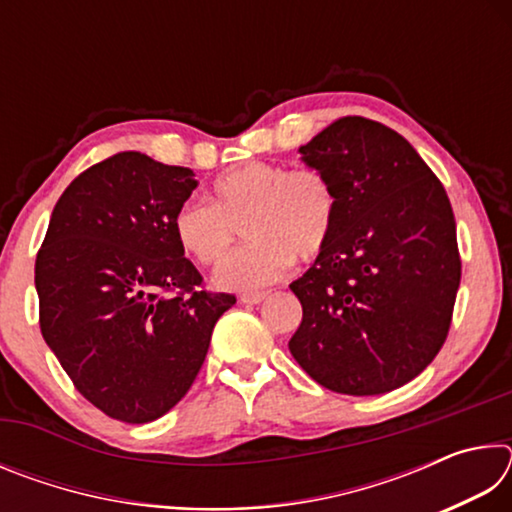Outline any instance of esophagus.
<instances>
[{
	"instance_id": "34e87169",
	"label": "esophagus",
	"mask_w": 512,
	"mask_h": 512,
	"mask_svg": "<svg viewBox=\"0 0 512 512\" xmlns=\"http://www.w3.org/2000/svg\"><path fill=\"white\" fill-rule=\"evenodd\" d=\"M268 293L266 291H250V293H241V302L246 305H259V302L266 300Z\"/></svg>"
}]
</instances>
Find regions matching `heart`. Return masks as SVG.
<instances>
[{"mask_svg":"<svg viewBox=\"0 0 512 512\" xmlns=\"http://www.w3.org/2000/svg\"><path fill=\"white\" fill-rule=\"evenodd\" d=\"M339 194L325 171L246 162L214 180L210 203L187 201L173 216L178 246L198 264L225 255L241 225L244 246L223 259L214 280L253 291L289 271L293 259L318 257L334 235Z\"/></svg>","mask_w":512,"mask_h":512,"instance_id":"b5f03b06","label":"heart"}]
</instances>
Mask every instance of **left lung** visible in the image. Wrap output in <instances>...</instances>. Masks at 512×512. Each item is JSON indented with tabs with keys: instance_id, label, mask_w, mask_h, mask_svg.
Wrapping results in <instances>:
<instances>
[{
	"instance_id": "8db88e82",
	"label": "left lung",
	"mask_w": 512,
	"mask_h": 512,
	"mask_svg": "<svg viewBox=\"0 0 512 512\" xmlns=\"http://www.w3.org/2000/svg\"><path fill=\"white\" fill-rule=\"evenodd\" d=\"M339 194L334 235L291 282L302 323L289 350L320 386L379 395L443 348L461 284L447 192L400 133L341 117L300 146Z\"/></svg>"
}]
</instances>
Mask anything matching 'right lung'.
<instances>
[{"instance_id": "add662e5", "label": "right lung", "mask_w": 512, "mask_h": 512, "mask_svg": "<svg viewBox=\"0 0 512 512\" xmlns=\"http://www.w3.org/2000/svg\"><path fill=\"white\" fill-rule=\"evenodd\" d=\"M194 171L121 151L79 173L36 257L40 329L76 391L110 418L171 411L201 370L232 293L205 289L173 235Z\"/></svg>"}]
</instances>
